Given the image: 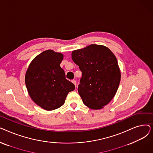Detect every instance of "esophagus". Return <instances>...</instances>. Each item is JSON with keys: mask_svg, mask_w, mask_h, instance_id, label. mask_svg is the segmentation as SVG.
<instances>
[{"mask_svg": "<svg viewBox=\"0 0 153 153\" xmlns=\"http://www.w3.org/2000/svg\"><path fill=\"white\" fill-rule=\"evenodd\" d=\"M72 82L73 83V84L75 85V86L76 87V85H77V82H76V81H75V80H72Z\"/></svg>", "mask_w": 153, "mask_h": 153, "instance_id": "obj_1", "label": "esophagus"}]
</instances>
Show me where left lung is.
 <instances>
[{"instance_id":"8db88e82","label":"left lung","mask_w":153,"mask_h":153,"mask_svg":"<svg viewBox=\"0 0 153 153\" xmlns=\"http://www.w3.org/2000/svg\"><path fill=\"white\" fill-rule=\"evenodd\" d=\"M71 56L82 74L78 92L84 105L102 108L114 97L120 82L115 56L107 47L95 44L74 50Z\"/></svg>"}]
</instances>
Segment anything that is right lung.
Listing matches in <instances>:
<instances>
[{
    "instance_id": "add662e5",
    "label": "right lung",
    "mask_w": 153,
    "mask_h": 153,
    "mask_svg": "<svg viewBox=\"0 0 153 153\" xmlns=\"http://www.w3.org/2000/svg\"><path fill=\"white\" fill-rule=\"evenodd\" d=\"M63 54L46 50L38 54L28 66L25 84L33 101L42 108L53 110L61 107L75 85L66 79L60 67Z\"/></svg>"
}]
</instances>
